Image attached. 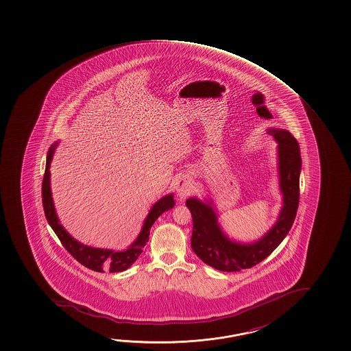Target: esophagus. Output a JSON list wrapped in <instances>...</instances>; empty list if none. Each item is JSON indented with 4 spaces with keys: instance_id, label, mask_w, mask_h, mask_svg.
Returning a JSON list of instances; mask_svg holds the SVG:
<instances>
[{
    "instance_id": "1",
    "label": "esophagus",
    "mask_w": 351,
    "mask_h": 351,
    "mask_svg": "<svg viewBox=\"0 0 351 351\" xmlns=\"http://www.w3.org/2000/svg\"><path fill=\"white\" fill-rule=\"evenodd\" d=\"M193 191V184L189 178H180L176 181V192H178V198L182 201L186 197L192 193Z\"/></svg>"
}]
</instances>
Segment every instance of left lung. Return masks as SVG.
<instances>
[{"label": "left lung", "instance_id": "obj_1", "mask_svg": "<svg viewBox=\"0 0 351 351\" xmlns=\"http://www.w3.org/2000/svg\"><path fill=\"white\" fill-rule=\"evenodd\" d=\"M268 133L278 142L282 207L276 224L262 239L253 243L231 241L220 229L217 214L210 203H203L197 198L186 201L193 221L191 247L206 265L215 269L239 271L258 265L280 245L293 226L299 208L301 171L299 143L285 130L269 128Z\"/></svg>", "mask_w": 351, "mask_h": 351}]
</instances>
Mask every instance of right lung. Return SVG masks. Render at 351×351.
Segmentation results:
<instances>
[{
    "label": "right lung",
    "instance_id": "1",
    "mask_svg": "<svg viewBox=\"0 0 351 351\" xmlns=\"http://www.w3.org/2000/svg\"><path fill=\"white\" fill-rule=\"evenodd\" d=\"M58 144H52L50 149L47 152V167H45V173H44V178H43V187H41L43 207H44L47 223L51 226L52 230L55 231V234L58 235L62 246L67 250V252H69V254L73 258L77 259L81 265H84L86 268L95 270V271L108 270L110 273L126 270L137 261L139 254L143 252V247L149 240L152 225L156 223V219L159 218L162 213L167 212L175 206L173 195L162 197L152 207L148 217L144 220L143 228H142V231L139 232L138 237L125 251L115 252L112 250H104V248L86 246L81 242L75 240L67 231L64 230V226L60 224V221H58V215H56L55 207H53L49 169H50V164H51L53 152H55V148L58 147Z\"/></svg>",
    "mask_w": 351,
    "mask_h": 351
}]
</instances>
